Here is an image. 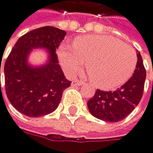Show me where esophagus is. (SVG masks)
<instances>
[{
    "instance_id": "34e87169",
    "label": "esophagus",
    "mask_w": 153,
    "mask_h": 153,
    "mask_svg": "<svg viewBox=\"0 0 153 153\" xmlns=\"http://www.w3.org/2000/svg\"><path fill=\"white\" fill-rule=\"evenodd\" d=\"M72 85H84V83L82 81H78V80H74L72 81Z\"/></svg>"
}]
</instances>
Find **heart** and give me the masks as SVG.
Segmentation results:
<instances>
[{
    "label": "heart",
    "instance_id": "heart-1",
    "mask_svg": "<svg viewBox=\"0 0 153 153\" xmlns=\"http://www.w3.org/2000/svg\"><path fill=\"white\" fill-rule=\"evenodd\" d=\"M58 57L70 76L78 73L86 62V70L92 83L103 89L124 84L133 75L137 64L134 49L109 36L77 37L71 48L61 46Z\"/></svg>",
    "mask_w": 153,
    "mask_h": 153
}]
</instances>
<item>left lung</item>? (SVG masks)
I'll return each mask as SVG.
<instances>
[{
    "label": "left lung",
    "mask_w": 153,
    "mask_h": 153,
    "mask_svg": "<svg viewBox=\"0 0 153 153\" xmlns=\"http://www.w3.org/2000/svg\"><path fill=\"white\" fill-rule=\"evenodd\" d=\"M145 80L146 69L138 53L134 75L115 91L97 89L95 95L87 102L89 112L95 117L108 122L124 120L141 100Z\"/></svg>",
    "instance_id": "1"
}]
</instances>
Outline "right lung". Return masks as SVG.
Wrapping results in <instances>:
<instances>
[{"instance_id":"1","label":"right lung","mask_w":153,"mask_h":153,"mask_svg":"<svg viewBox=\"0 0 153 153\" xmlns=\"http://www.w3.org/2000/svg\"><path fill=\"white\" fill-rule=\"evenodd\" d=\"M66 35L56 27H40L20 36L11 50L4 68L5 92L9 102L21 114L37 117L53 112L63 91L70 86L71 82L64 76L56 54ZM33 48L50 51L47 65L31 68L27 65V56Z\"/></svg>"}]
</instances>
